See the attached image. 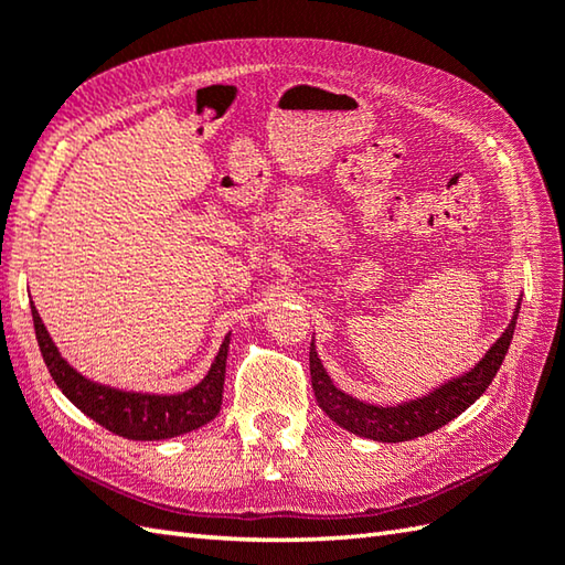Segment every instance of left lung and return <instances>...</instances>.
<instances>
[{
	"instance_id": "8db88e82",
	"label": "left lung",
	"mask_w": 565,
	"mask_h": 565,
	"mask_svg": "<svg viewBox=\"0 0 565 565\" xmlns=\"http://www.w3.org/2000/svg\"><path fill=\"white\" fill-rule=\"evenodd\" d=\"M518 316L520 303L514 308L508 330L500 334L498 342L490 347L486 356L473 369H468L461 376L444 381L441 386L429 391L423 398L403 401L395 405H374L359 401L354 395L334 386L326 366L320 362L313 338V342H310V383H313L316 401L332 423H338L340 427L359 437L395 444L429 435V431H435L451 423L454 417H459L493 383L502 359H505L510 350Z\"/></svg>"
}]
</instances>
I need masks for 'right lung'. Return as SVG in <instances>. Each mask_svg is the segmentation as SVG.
<instances>
[{
  "instance_id": "right-lung-1",
  "label": "right lung",
  "mask_w": 565,
  "mask_h": 565,
  "mask_svg": "<svg viewBox=\"0 0 565 565\" xmlns=\"http://www.w3.org/2000/svg\"><path fill=\"white\" fill-rule=\"evenodd\" d=\"M31 316L35 340H39L43 362L47 371H51L55 386L63 391V395L72 405L79 407V411L92 417L94 423H99L102 427L114 431V435L136 441L172 439L209 425L211 419L221 413L231 332L225 334L211 369L196 386H191L182 393H142L116 388L109 386V383L94 381L79 374V371L60 354L33 303Z\"/></svg>"
}]
</instances>
